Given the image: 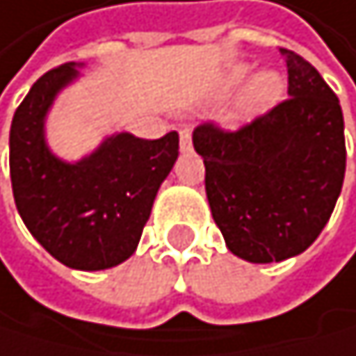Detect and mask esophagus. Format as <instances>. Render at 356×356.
<instances>
[{
  "mask_svg": "<svg viewBox=\"0 0 356 356\" xmlns=\"http://www.w3.org/2000/svg\"><path fill=\"white\" fill-rule=\"evenodd\" d=\"M180 148L182 150H191V131H188V129L180 131Z\"/></svg>",
  "mask_w": 356,
  "mask_h": 356,
  "instance_id": "esophagus-1",
  "label": "esophagus"
}]
</instances>
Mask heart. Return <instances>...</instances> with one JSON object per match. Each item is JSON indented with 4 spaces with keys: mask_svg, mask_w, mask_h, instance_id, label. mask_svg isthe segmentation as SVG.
I'll return each mask as SVG.
<instances>
[{
    "mask_svg": "<svg viewBox=\"0 0 356 356\" xmlns=\"http://www.w3.org/2000/svg\"><path fill=\"white\" fill-rule=\"evenodd\" d=\"M249 74V66H234L227 76H225V86L227 88H234L238 86L245 76ZM282 92H284V81L280 79V74L275 72H260L255 74L251 83L247 86L245 90V96H243V111L245 113H260V111H266L270 105H275L277 101L282 98Z\"/></svg>",
    "mask_w": 356,
    "mask_h": 356,
    "instance_id": "obj_1",
    "label": "heart"
}]
</instances>
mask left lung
<instances>
[{"label":"left lung","instance_id":"1","mask_svg":"<svg viewBox=\"0 0 356 356\" xmlns=\"http://www.w3.org/2000/svg\"><path fill=\"white\" fill-rule=\"evenodd\" d=\"M288 98L238 129L202 122L193 146L227 249L255 264L303 253L327 225L346 172L339 98L298 53L280 49Z\"/></svg>","mask_w":356,"mask_h":356}]
</instances>
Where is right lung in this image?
<instances>
[{"mask_svg": "<svg viewBox=\"0 0 356 356\" xmlns=\"http://www.w3.org/2000/svg\"><path fill=\"white\" fill-rule=\"evenodd\" d=\"M51 68L31 86L10 127V180L27 229L55 260L103 270L131 258L161 182L178 159V133L139 139L120 133L79 163L55 159L44 115L79 70Z\"/></svg>", "mask_w": 356, "mask_h": 356, "instance_id": "right-lung-1", "label": "right lung"}]
</instances>
